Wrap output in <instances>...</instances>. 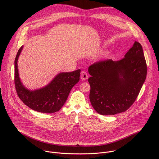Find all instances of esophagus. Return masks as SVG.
Instances as JSON below:
<instances>
[{"label":"esophagus","instance_id":"1","mask_svg":"<svg viewBox=\"0 0 159 159\" xmlns=\"http://www.w3.org/2000/svg\"><path fill=\"white\" fill-rule=\"evenodd\" d=\"M80 78L82 80H85L88 78V75L85 71H82L80 74Z\"/></svg>","mask_w":159,"mask_h":159}]
</instances>
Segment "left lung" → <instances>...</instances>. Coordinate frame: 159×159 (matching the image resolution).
Returning a JSON list of instances; mask_svg holds the SVG:
<instances>
[{"mask_svg": "<svg viewBox=\"0 0 159 159\" xmlns=\"http://www.w3.org/2000/svg\"><path fill=\"white\" fill-rule=\"evenodd\" d=\"M88 72L91 75L89 99L96 112L102 115L125 112L134 103L146 79L142 45L134 41L121 60H100L89 66Z\"/></svg>", "mask_w": 159, "mask_h": 159, "instance_id": "left-lung-1", "label": "left lung"}]
</instances>
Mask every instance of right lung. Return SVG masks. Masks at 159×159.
I'll use <instances>...</instances> for the list:
<instances>
[{"instance_id": "right-lung-1", "label": "right lung", "mask_w": 159, "mask_h": 159, "mask_svg": "<svg viewBox=\"0 0 159 159\" xmlns=\"http://www.w3.org/2000/svg\"><path fill=\"white\" fill-rule=\"evenodd\" d=\"M22 48L23 46L18 50L14 61V83L19 98L36 111L44 113L58 111L66 102L72 87L79 81L80 70L60 73L46 86L29 90L22 84L18 72L17 61Z\"/></svg>"}]
</instances>
